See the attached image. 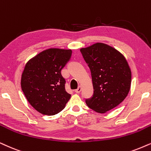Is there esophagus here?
Returning a JSON list of instances; mask_svg holds the SVG:
<instances>
[{"label": "esophagus", "instance_id": "obj_1", "mask_svg": "<svg viewBox=\"0 0 151 151\" xmlns=\"http://www.w3.org/2000/svg\"><path fill=\"white\" fill-rule=\"evenodd\" d=\"M81 86H79V87H78L77 89L75 90V93H79L80 92H81Z\"/></svg>", "mask_w": 151, "mask_h": 151}]
</instances>
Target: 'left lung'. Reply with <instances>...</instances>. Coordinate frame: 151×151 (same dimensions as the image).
I'll return each instance as SVG.
<instances>
[{
	"instance_id": "1",
	"label": "left lung",
	"mask_w": 151,
	"mask_h": 151,
	"mask_svg": "<svg viewBox=\"0 0 151 151\" xmlns=\"http://www.w3.org/2000/svg\"><path fill=\"white\" fill-rule=\"evenodd\" d=\"M91 72L93 95L86 103L98 113H105L121 104L128 94L132 73L126 59L113 47L95 43L80 49Z\"/></svg>"
}]
</instances>
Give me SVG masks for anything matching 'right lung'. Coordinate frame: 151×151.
Listing matches in <instances>:
<instances>
[{"mask_svg":"<svg viewBox=\"0 0 151 151\" xmlns=\"http://www.w3.org/2000/svg\"><path fill=\"white\" fill-rule=\"evenodd\" d=\"M72 56V50L51 48L30 59L22 75L21 86L30 105L44 115L63 109L71 95L65 91L61 70Z\"/></svg>","mask_w":151,"mask_h":151,"instance_id":"1","label":"right lung"}]
</instances>
